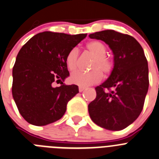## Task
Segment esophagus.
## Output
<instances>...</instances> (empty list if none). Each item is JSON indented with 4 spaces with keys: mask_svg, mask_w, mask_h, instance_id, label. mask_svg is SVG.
<instances>
[{
    "mask_svg": "<svg viewBox=\"0 0 159 159\" xmlns=\"http://www.w3.org/2000/svg\"><path fill=\"white\" fill-rule=\"evenodd\" d=\"M85 87H81L80 86L79 88H78V89H79V92H82L83 90H85Z\"/></svg>",
    "mask_w": 159,
    "mask_h": 159,
    "instance_id": "1",
    "label": "esophagus"
}]
</instances>
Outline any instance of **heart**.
Returning a JSON list of instances; mask_svg holds the SVG:
<instances>
[{"mask_svg": "<svg viewBox=\"0 0 159 159\" xmlns=\"http://www.w3.org/2000/svg\"><path fill=\"white\" fill-rule=\"evenodd\" d=\"M87 49L94 57L95 61L93 65L94 70L89 72L78 70L73 73L70 75V81L74 84L81 87H87L98 83L102 78V75L99 70L104 74H108L112 70L113 63L111 60L107 58V48L103 43L100 41H92L86 46ZM78 55L79 51L77 48H74L68 52L66 58V63L70 70H76L78 66Z\"/></svg>", "mask_w": 159, "mask_h": 159, "instance_id": "1", "label": "heart"}]
</instances>
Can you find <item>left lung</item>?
Wrapping results in <instances>:
<instances>
[{
  "instance_id": "8db88e82",
  "label": "left lung",
  "mask_w": 159,
  "mask_h": 159,
  "mask_svg": "<svg viewBox=\"0 0 159 159\" xmlns=\"http://www.w3.org/2000/svg\"><path fill=\"white\" fill-rule=\"evenodd\" d=\"M89 38L108 44L113 53L110 76L96 87L97 97L89 104L90 118L110 131H120L140 115L149 87L148 64L138 41L114 30L90 34Z\"/></svg>"
}]
</instances>
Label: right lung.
Returning a JSON list of instances; mask_svg holds the SVG:
<instances>
[{"mask_svg":"<svg viewBox=\"0 0 159 159\" xmlns=\"http://www.w3.org/2000/svg\"><path fill=\"white\" fill-rule=\"evenodd\" d=\"M86 35L43 31L20 50L12 69V93L27 122L44 126L63 116L68 101L79 92L78 85L63 84L70 75L66 58ZM55 81L61 85L54 87Z\"/></svg>","mask_w":159,"mask_h":159,"instance_id":"right-lung-1","label":"right lung"}]
</instances>
